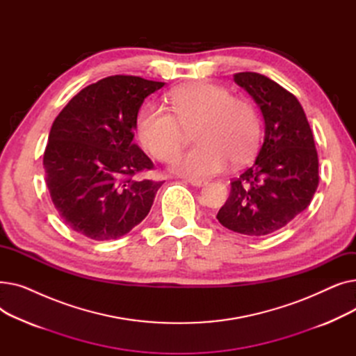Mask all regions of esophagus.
<instances>
[{
    "instance_id": "obj_1",
    "label": "esophagus",
    "mask_w": 356,
    "mask_h": 356,
    "mask_svg": "<svg viewBox=\"0 0 356 356\" xmlns=\"http://www.w3.org/2000/svg\"><path fill=\"white\" fill-rule=\"evenodd\" d=\"M186 181H188L192 186H195V188H203L204 184H208L207 180H200V179H188Z\"/></svg>"
}]
</instances>
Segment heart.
I'll list each match as a JSON object with an SVG mask.
<instances>
[{
    "mask_svg": "<svg viewBox=\"0 0 356 356\" xmlns=\"http://www.w3.org/2000/svg\"><path fill=\"white\" fill-rule=\"evenodd\" d=\"M173 114L159 105H145L137 117V134L147 152L170 160L195 127V148L176 156L173 170L191 179L211 177L235 164L250 161L258 149L261 125L255 108L223 86L192 82L170 95Z\"/></svg>",
    "mask_w": 356,
    "mask_h": 356,
    "instance_id": "obj_1",
    "label": "heart"
}]
</instances>
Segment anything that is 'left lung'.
<instances>
[{"label":"left lung","instance_id":"8db88e82","mask_svg":"<svg viewBox=\"0 0 356 356\" xmlns=\"http://www.w3.org/2000/svg\"><path fill=\"white\" fill-rule=\"evenodd\" d=\"M259 106L264 143L247 170L231 183V193L216 219L225 228L264 236L302 213L319 184L313 133L297 98L255 72L234 74Z\"/></svg>","mask_w":356,"mask_h":356}]
</instances>
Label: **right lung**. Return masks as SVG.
<instances>
[{"label": "right lung", "instance_id": "obj_1", "mask_svg": "<svg viewBox=\"0 0 356 356\" xmlns=\"http://www.w3.org/2000/svg\"><path fill=\"white\" fill-rule=\"evenodd\" d=\"M164 82L115 74L83 88L56 117L43 157L51 202L69 228L117 239L148 215L163 181L136 180L153 161L134 144L138 111Z\"/></svg>", "mask_w": 356, "mask_h": 356}]
</instances>
